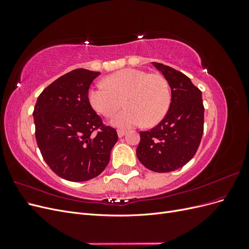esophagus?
Segmentation results:
<instances>
[{"label": "esophagus", "mask_w": 249, "mask_h": 249, "mask_svg": "<svg viewBox=\"0 0 249 249\" xmlns=\"http://www.w3.org/2000/svg\"><path fill=\"white\" fill-rule=\"evenodd\" d=\"M117 134H118L119 137H123V136H124L125 131L124 130H117Z\"/></svg>", "instance_id": "34e87169"}]
</instances>
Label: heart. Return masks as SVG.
Wrapping results in <instances>:
<instances>
[{
	"label": "heart",
	"mask_w": 249,
	"mask_h": 249,
	"mask_svg": "<svg viewBox=\"0 0 249 249\" xmlns=\"http://www.w3.org/2000/svg\"><path fill=\"white\" fill-rule=\"evenodd\" d=\"M101 85L90 90L92 108L105 117H112L122 107L126 109L114 118L120 127L138 124L153 125L166 114L170 103L167 81L158 74L126 69L111 73Z\"/></svg>",
	"instance_id": "b5f03b06"
}]
</instances>
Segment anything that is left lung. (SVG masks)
<instances>
[{
  "label": "left lung",
  "mask_w": 249,
  "mask_h": 249,
  "mask_svg": "<svg viewBox=\"0 0 249 249\" xmlns=\"http://www.w3.org/2000/svg\"><path fill=\"white\" fill-rule=\"evenodd\" d=\"M171 89L166 115L153 129L140 132L136 149L138 160L155 172H169L183 167L196 154L203 133L200 90L186 74L170 66L153 62Z\"/></svg>",
  "instance_id": "left-lung-1"
}]
</instances>
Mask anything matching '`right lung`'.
I'll return each mask as SVG.
<instances>
[{
    "instance_id": "add662e5",
    "label": "right lung",
    "mask_w": 249,
    "mask_h": 249,
    "mask_svg": "<svg viewBox=\"0 0 249 249\" xmlns=\"http://www.w3.org/2000/svg\"><path fill=\"white\" fill-rule=\"evenodd\" d=\"M99 71L73 70L39 94L33 111L35 137L43 160L56 175L84 182L104 171L118 140L92 109L88 89Z\"/></svg>"
}]
</instances>
